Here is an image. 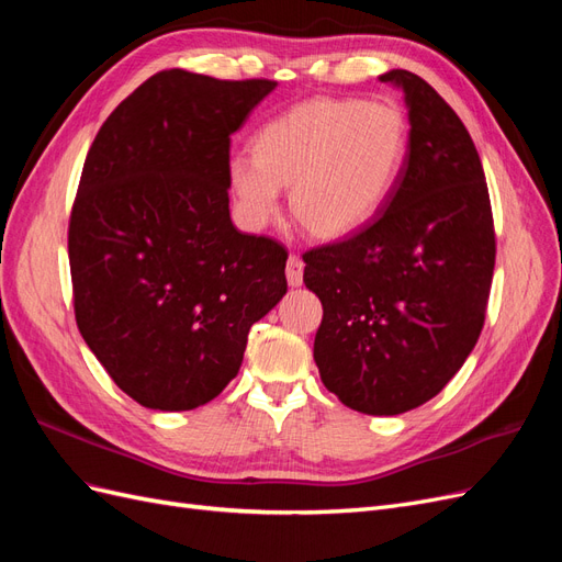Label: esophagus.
Segmentation results:
<instances>
[{"instance_id":"1","label":"esophagus","mask_w":562,"mask_h":562,"mask_svg":"<svg viewBox=\"0 0 562 562\" xmlns=\"http://www.w3.org/2000/svg\"><path fill=\"white\" fill-rule=\"evenodd\" d=\"M302 274H304L302 258H297V255H291V258H288V265H285V279H288V283H291L293 288L302 285Z\"/></svg>"}]
</instances>
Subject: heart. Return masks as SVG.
Wrapping results in <instances>:
<instances>
[{
  "label": "heart",
  "instance_id": "obj_1",
  "mask_svg": "<svg viewBox=\"0 0 562 562\" xmlns=\"http://www.w3.org/2000/svg\"><path fill=\"white\" fill-rule=\"evenodd\" d=\"M407 149L403 114L386 103L316 98L267 122L252 157L234 155L227 180L250 229H262L291 188L297 223L318 239H342L380 213Z\"/></svg>",
  "mask_w": 562,
  "mask_h": 562
}]
</instances>
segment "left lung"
Returning <instances> with one entry per match:
<instances>
[{"label": "left lung", "mask_w": 562, "mask_h": 562, "mask_svg": "<svg viewBox=\"0 0 562 562\" xmlns=\"http://www.w3.org/2000/svg\"><path fill=\"white\" fill-rule=\"evenodd\" d=\"M407 155L380 213L345 241L304 252L323 304L314 361L351 411L401 415L464 366L483 330L495 269L485 173L462 119L407 70Z\"/></svg>", "instance_id": "left-lung-1"}]
</instances>
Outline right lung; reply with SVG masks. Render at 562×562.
<instances>
[{"mask_svg":"<svg viewBox=\"0 0 562 562\" xmlns=\"http://www.w3.org/2000/svg\"><path fill=\"white\" fill-rule=\"evenodd\" d=\"M277 81L149 77L100 126L70 217L81 337L151 411L213 401L285 295L288 252L229 217V138Z\"/></svg>","mask_w":562,"mask_h":562,"instance_id":"right-lung-1","label":"right lung"}]
</instances>
